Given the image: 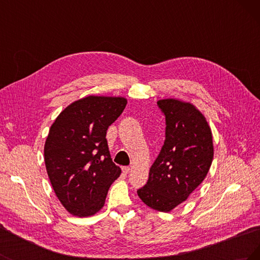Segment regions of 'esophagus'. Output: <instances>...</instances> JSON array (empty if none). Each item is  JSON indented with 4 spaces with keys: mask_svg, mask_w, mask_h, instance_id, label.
I'll use <instances>...</instances> for the list:
<instances>
[{
    "mask_svg": "<svg viewBox=\"0 0 260 260\" xmlns=\"http://www.w3.org/2000/svg\"><path fill=\"white\" fill-rule=\"evenodd\" d=\"M130 167H128V166H125V167H122V172H123V174L124 175H128L129 174V172H130Z\"/></svg>",
    "mask_w": 260,
    "mask_h": 260,
    "instance_id": "1",
    "label": "esophagus"
}]
</instances>
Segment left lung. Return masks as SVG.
<instances>
[{"label": "left lung", "mask_w": 260, "mask_h": 260, "mask_svg": "<svg viewBox=\"0 0 260 260\" xmlns=\"http://www.w3.org/2000/svg\"><path fill=\"white\" fill-rule=\"evenodd\" d=\"M157 104L166 117V140L138 195L146 206L169 212L206 178L214 144L205 116L193 104L176 99L159 100Z\"/></svg>", "instance_id": "obj_1"}]
</instances>
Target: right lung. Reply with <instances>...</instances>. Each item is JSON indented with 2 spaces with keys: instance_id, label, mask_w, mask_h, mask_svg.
<instances>
[{
  "instance_id": "add662e5",
  "label": "right lung",
  "mask_w": 260,
  "mask_h": 260,
  "mask_svg": "<svg viewBox=\"0 0 260 260\" xmlns=\"http://www.w3.org/2000/svg\"><path fill=\"white\" fill-rule=\"evenodd\" d=\"M127 105L121 96L89 95L75 101L50 128L44 161L57 199L77 217L95 215L121 169L109 154L106 132Z\"/></svg>"
}]
</instances>
